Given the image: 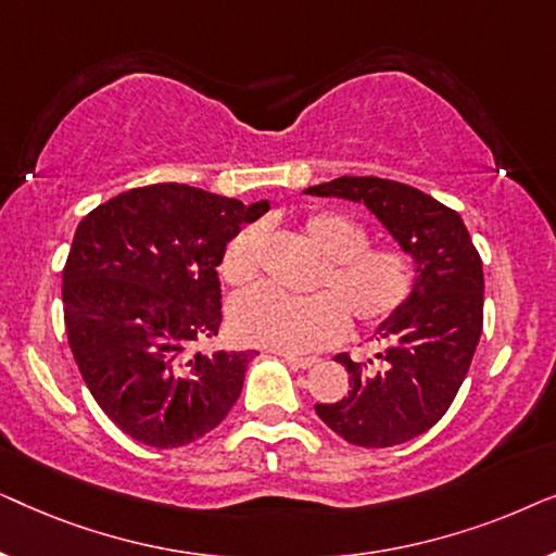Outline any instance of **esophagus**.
Instances as JSON below:
<instances>
[{
    "mask_svg": "<svg viewBox=\"0 0 556 556\" xmlns=\"http://www.w3.org/2000/svg\"><path fill=\"white\" fill-rule=\"evenodd\" d=\"M286 362L291 364L293 369H311L318 359H316V356H295V354H288Z\"/></svg>",
    "mask_w": 556,
    "mask_h": 556,
    "instance_id": "34e87169",
    "label": "esophagus"
}]
</instances>
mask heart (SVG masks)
<instances>
[{"mask_svg": "<svg viewBox=\"0 0 556 556\" xmlns=\"http://www.w3.org/2000/svg\"><path fill=\"white\" fill-rule=\"evenodd\" d=\"M299 230L321 257L311 278L318 293L293 299L255 288L238 295L227 314L235 339L283 354H306L337 344L346 331V316L362 329H377L405 306L415 286L405 250L369 248L364 227L331 210L308 212ZM261 238V227L248 225L227 242L219 257V276L227 286H245L255 278Z\"/></svg>", "mask_w": 556, "mask_h": 556, "instance_id": "b5f03b06", "label": "heart"}]
</instances>
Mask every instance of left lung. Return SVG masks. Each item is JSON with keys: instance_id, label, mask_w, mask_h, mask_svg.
I'll list each match as a JSON object with an SVG mask.
<instances>
[{"instance_id": "left-lung-1", "label": "left lung", "mask_w": 556, "mask_h": 556, "mask_svg": "<svg viewBox=\"0 0 556 556\" xmlns=\"http://www.w3.org/2000/svg\"><path fill=\"white\" fill-rule=\"evenodd\" d=\"M306 194L364 204L415 268L407 303L375 329L379 369L339 354L352 390L316 415L352 445L407 443L447 413L468 375L483 329L481 255L458 212L402 181L339 177Z\"/></svg>"}]
</instances>
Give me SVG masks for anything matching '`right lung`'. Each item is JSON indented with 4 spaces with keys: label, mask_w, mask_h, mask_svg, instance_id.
<instances>
[{
    "label": "right lung",
    "mask_w": 556,
    "mask_h": 556,
    "mask_svg": "<svg viewBox=\"0 0 556 556\" xmlns=\"http://www.w3.org/2000/svg\"><path fill=\"white\" fill-rule=\"evenodd\" d=\"M268 210V200L149 185L83 217L63 270L65 331L90 394L128 438L189 445L238 402L250 352L189 354V344L223 321L225 245Z\"/></svg>",
    "instance_id": "1"
}]
</instances>
